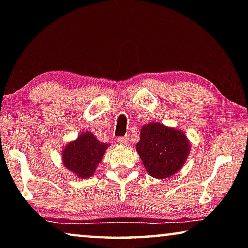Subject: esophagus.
<instances>
[{
    "mask_svg": "<svg viewBox=\"0 0 248 248\" xmlns=\"http://www.w3.org/2000/svg\"><path fill=\"white\" fill-rule=\"evenodd\" d=\"M117 141L119 142L121 145H127L128 142H129V137L128 136H124V137H119Z\"/></svg>",
    "mask_w": 248,
    "mask_h": 248,
    "instance_id": "esophagus-1",
    "label": "esophagus"
}]
</instances>
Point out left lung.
<instances>
[{
    "instance_id": "obj_1",
    "label": "left lung",
    "mask_w": 248,
    "mask_h": 248,
    "mask_svg": "<svg viewBox=\"0 0 248 248\" xmlns=\"http://www.w3.org/2000/svg\"><path fill=\"white\" fill-rule=\"evenodd\" d=\"M136 149L146 171L164 179L182 169L190 152V142L180 130L151 123L142 127Z\"/></svg>"
}]
</instances>
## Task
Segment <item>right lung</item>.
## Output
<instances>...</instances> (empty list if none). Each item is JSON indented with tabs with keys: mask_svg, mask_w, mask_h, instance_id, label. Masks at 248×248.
Returning a JSON list of instances; mask_svg holds the SVG:
<instances>
[{
	"mask_svg": "<svg viewBox=\"0 0 248 248\" xmlns=\"http://www.w3.org/2000/svg\"><path fill=\"white\" fill-rule=\"evenodd\" d=\"M108 145L99 142L92 132H84L64 146L62 163L78 178H89L95 173Z\"/></svg>",
	"mask_w": 248,
	"mask_h": 248,
	"instance_id": "1",
	"label": "right lung"
}]
</instances>
